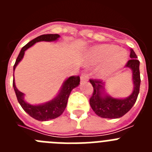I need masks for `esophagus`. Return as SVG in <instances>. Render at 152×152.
I'll return each mask as SVG.
<instances>
[{"mask_svg": "<svg viewBox=\"0 0 152 152\" xmlns=\"http://www.w3.org/2000/svg\"><path fill=\"white\" fill-rule=\"evenodd\" d=\"M88 75L87 73H83L80 76V81L83 82V81H85V80H88Z\"/></svg>", "mask_w": 152, "mask_h": 152, "instance_id": "esophagus-1", "label": "esophagus"}]
</instances>
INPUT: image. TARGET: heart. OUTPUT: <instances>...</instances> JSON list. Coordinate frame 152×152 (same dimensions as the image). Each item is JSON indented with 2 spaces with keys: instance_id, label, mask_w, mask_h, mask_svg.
<instances>
[{
  "instance_id": "1",
  "label": "heart",
  "mask_w": 152,
  "mask_h": 152,
  "mask_svg": "<svg viewBox=\"0 0 152 152\" xmlns=\"http://www.w3.org/2000/svg\"><path fill=\"white\" fill-rule=\"evenodd\" d=\"M127 60V54L123 49H119L113 45H99L94 46L88 52V61L95 64L106 61L103 73L115 70L121 67Z\"/></svg>"
}]
</instances>
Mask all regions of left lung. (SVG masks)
<instances>
[{
    "instance_id": "obj_1",
    "label": "left lung",
    "mask_w": 152,
    "mask_h": 152,
    "mask_svg": "<svg viewBox=\"0 0 152 152\" xmlns=\"http://www.w3.org/2000/svg\"><path fill=\"white\" fill-rule=\"evenodd\" d=\"M131 59L126 63V67L130 68L132 72V80L134 89L132 93L124 99H117L108 94L103 95L105 83L101 80H90L94 88V91L90 98V105L97 116L106 119H116L124 116L131 110L137 100L140 88V72H139V61L133 51L130 49Z\"/></svg>"
}]
</instances>
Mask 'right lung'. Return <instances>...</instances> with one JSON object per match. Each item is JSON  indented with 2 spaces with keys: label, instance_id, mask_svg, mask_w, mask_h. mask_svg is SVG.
Returning <instances> with one entry per match:
<instances>
[{
  "label": "right lung",
  "instance_id": "add662e5",
  "mask_svg": "<svg viewBox=\"0 0 152 152\" xmlns=\"http://www.w3.org/2000/svg\"><path fill=\"white\" fill-rule=\"evenodd\" d=\"M59 37L60 36L58 34L42 35V36L35 38L32 41L29 42L26 45H24L16 60L15 64L13 65V76H14V70L18 63L23 58L24 53L26 49H29V47H31L38 42L56 41ZM79 84H80V77L79 76H72L64 81L59 94L53 100L43 103V104H40V105H31L24 100V94L16 88L14 77H13V89L15 91L19 103L20 104L24 111L27 113L31 117L34 118L35 119L39 120V121H48L49 119H56L61 116L64 112V109L66 108L70 94L74 88L79 85Z\"/></svg>",
  "mask_w": 152,
  "mask_h": 152
}]
</instances>
